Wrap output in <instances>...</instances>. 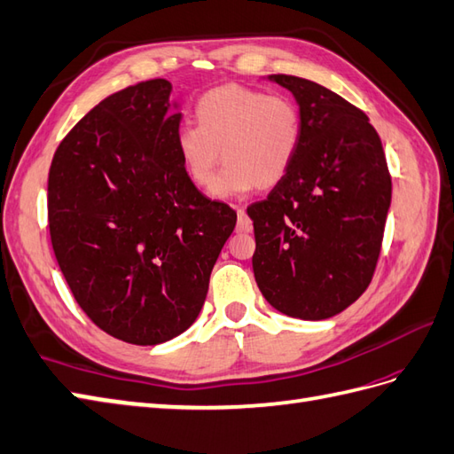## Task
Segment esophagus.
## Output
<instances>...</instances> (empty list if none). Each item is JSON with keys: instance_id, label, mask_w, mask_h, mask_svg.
<instances>
[{"instance_id": "34e87169", "label": "esophagus", "mask_w": 454, "mask_h": 454, "mask_svg": "<svg viewBox=\"0 0 454 454\" xmlns=\"http://www.w3.org/2000/svg\"><path fill=\"white\" fill-rule=\"evenodd\" d=\"M237 231H240V233H250L252 231V219L248 217V214L245 212V209L239 207L237 209Z\"/></svg>"}]
</instances>
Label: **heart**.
Segmentation results:
<instances>
[{"label":"heart","mask_w":454,"mask_h":454,"mask_svg":"<svg viewBox=\"0 0 454 454\" xmlns=\"http://www.w3.org/2000/svg\"><path fill=\"white\" fill-rule=\"evenodd\" d=\"M194 125L176 135V152L186 176L200 189L214 183L219 198L252 189H273L296 158L302 119L283 96H268L242 84H225L206 92L194 107Z\"/></svg>","instance_id":"1"}]
</instances>
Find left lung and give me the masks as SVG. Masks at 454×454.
Returning <instances> with one entry per match:
<instances>
[{"mask_svg":"<svg viewBox=\"0 0 454 454\" xmlns=\"http://www.w3.org/2000/svg\"><path fill=\"white\" fill-rule=\"evenodd\" d=\"M301 106L302 138L285 179L248 206L254 278L275 310L327 319L368 289L381 252L391 173L368 115L293 74H271Z\"/></svg>","mask_w":454,"mask_h":454,"instance_id":"left-lung-1","label":"left lung"}]
</instances>
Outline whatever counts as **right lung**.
<instances>
[{
	"label": "right lung",
	"mask_w": 454,
	"mask_h": 454,
	"mask_svg": "<svg viewBox=\"0 0 454 454\" xmlns=\"http://www.w3.org/2000/svg\"><path fill=\"white\" fill-rule=\"evenodd\" d=\"M171 82L123 88L53 153L48 223L55 258L92 322L130 345H160L202 310L237 212L186 176Z\"/></svg>",
	"instance_id": "1"
}]
</instances>
